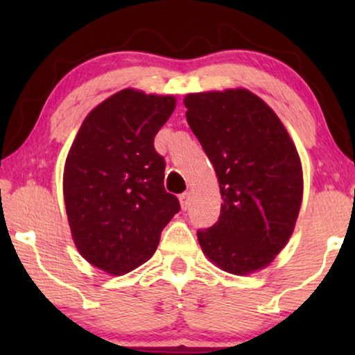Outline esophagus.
I'll return each instance as SVG.
<instances>
[{"label":"esophagus","mask_w":355,"mask_h":355,"mask_svg":"<svg viewBox=\"0 0 355 355\" xmlns=\"http://www.w3.org/2000/svg\"><path fill=\"white\" fill-rule=\"evenodd\" d=\"M179 202H181L182 210H187L191 207V192H184L182 196H179Z\"/></svg>","instance_id":"obj_1"}]
</instances>
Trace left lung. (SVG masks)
<instances>
[{
  "mask_svg": "<svg viewBox=\"0 0 355 355\" xmlns=\"http://www.w3.org/2000/svg\"><path fill=\"white\" fill-rule=\"evenodd\" d=\"M184 105L223 198L220 220L197 232L198 244L223 271L255 273L294 232L304 192L297 148L278 114L247 89L187 94Z\"/></svg>",
  "mask_w": 355,
  "mask_h": 355,
  "instance_id": "1",
  "label": "left lung"
}]
</instances>
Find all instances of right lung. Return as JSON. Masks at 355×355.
<instances>
[{
	"label": "right lung",
	"mask_w": 355,
	"mask_h": 355,
	"mask_svg": "<svg viewBox=\"0 0 355 355\" xmlns=\"http://www.w3.org/2000/svg\"><path fill=\"white\" fill-rule=\"evenodd\" d=\"M176 96L124 89L87 114L62 173L72 241L90 265L119 276L145 263L179 211L164 191L153 139Z\"/></svg>",
	"instance_id": "obj_1"
}]
</instances>
